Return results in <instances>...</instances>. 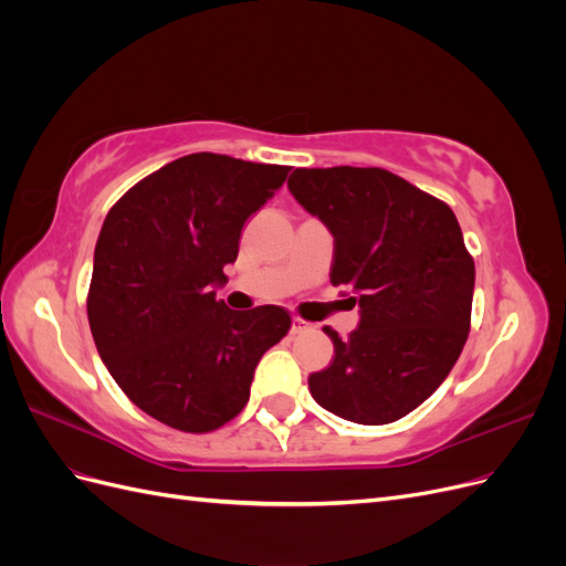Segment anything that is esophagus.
<instances>
[{"instance_id":"1","label":"esophagus","mask_w":566,"mask_h":566,"mask_svg":"<svg viewBox=\"0 0 566 566\" xmlns=\"http://www.w3.org/2000/svg\"><path fill=\"white\" fill-rule=\"evenodd\" d=\"M306 328H310V323L302 321L300 316H293V328H290V331H293V333H302V331H306Z\"/></svg>"}]
</instances>
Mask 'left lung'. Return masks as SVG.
Here are the masks:
<instances>
[{
    "mask_svg": "<svg viewBox=\"0 0 566 566\" xmlns=\"http://www.w3.org/2000/svg\"><path fill=\"white\" fill-rule=\"evenodd\" d=\"M287 191L333 235L331 283L358 304L318 406L358 424L408 416L447 380L470 333L474 262L449 205L380 167L295 169Z\"/></svg>",
    "mask_w": 566,
    "mask_h": 566,
    "instance_id": "left-lung-1",
    "label": "left lung"
}]
</instances>
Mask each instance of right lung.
<instances>
[{
	"instance_id": "add662e5",
	"label": "right lung",
	"mask_w": 566,
	"mask_h": 566,
	"mask_svg": "<svg viewBox=\"0 0 566 566\" xmlns=\"http://www.w3.org/2000/svg\"><path fill=\"white\" fill-rule=\"evenodd\" d=\"M287 169L193 153L136 184L101 227L87 300L98 356L175 430L210 432L241 413L256 364L290 328L283 306L217 300L245 221Z\"/></svg>"
}]
</instances>
